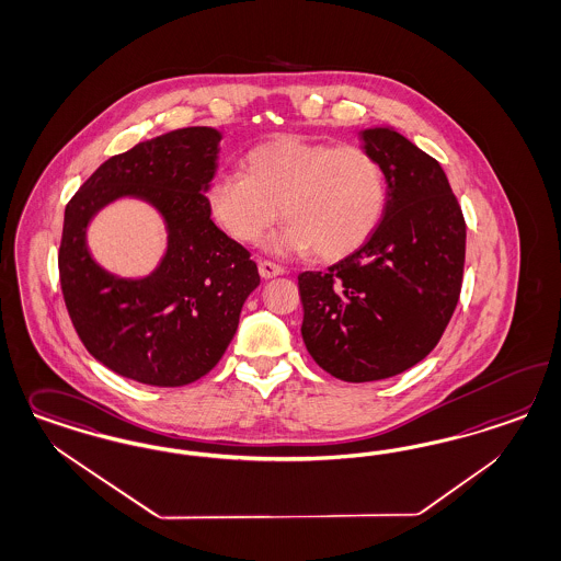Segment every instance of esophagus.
<instances>
[{
	"instance_id": "esophagus-1",
	"label": "esophagus",
	"mask_w": 561,
	"mask_h": 561,
	"mask_svg": "<svg viewBox=\"0 0 561 561\" xmlns=\"http://www.w3.org/2000/svg\"><path fill=\"white\" fill-rule=\"evenodd\" d=\"M257 271H260V276L262 278H274V276H280L285 268L283 266H278V264H274L271 260H260V264H257Z\"/></svg>"
}]
</instances>
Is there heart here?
Here are the masks:
<instances>
[{"instance_id": "obj_1", "label": "heart", "mask_w": 561, "mask_h": 561, "mask_svg": "<svg viewBox=\"0 0 561 561\" xmlns=\"http://www.w3.org/2000/svg\"><path fill=\"white\" fill-rule=\"evenodd\" d=\"M243 164L245 173H217L204 194L213 220L241 243L260 241L285 213L289 222L268 239L271 250L339 260L380 227L386 178L362 146L287 134L255 146Z\"/></svg>"}]
</instances>
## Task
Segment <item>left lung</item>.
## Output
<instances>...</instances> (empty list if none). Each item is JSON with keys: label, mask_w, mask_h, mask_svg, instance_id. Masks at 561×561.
Returning a JSON list of instances; mask_svg holds the SVG:
<instances>
[{"label": "left lung", "mask_w": 561, "mask_h": 561, "mask_svg": "<svg viewBox=\"0 0 561 561\" xmlns=\"http://www.w3.org/2000/svg\"><path fill=\"white\" fill-rule=\"evenodd\" d=\"M383 169L388 204L357 252L301 272V336L343 381L386 380L423 362L460 297L467 225L444 169L394 127L363 129Z\"/></svg>", "instance_id": "8db88e82"}]
</instances>
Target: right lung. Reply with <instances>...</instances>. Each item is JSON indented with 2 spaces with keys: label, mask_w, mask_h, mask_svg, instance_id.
<instances>
[{
  "label": "right lung",
  "mask_w": 561,
  "mask_h": 561,
  "mask_svg": "<svg viewBox=\"0 0 561 561\" xmlns=\"http://www.w3.org/2000/svg\"><path fill=\"white\" fill-rule=\"evenodd\" d=\"M220 138L198 126L140 142L101 164L66 206L57 257L66 308L92 357L129 380L175 388L206 376L260 285L250 252L206 208ZM119 197L145 198L165 220L168 250L145 279L105 272L85 243L91 217Z\"/></svg>",
  "instance_id": "obj_1"
}]
</instances>
